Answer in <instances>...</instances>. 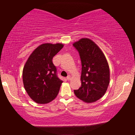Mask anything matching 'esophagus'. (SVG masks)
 <instances>
[{
	"instance_id": "obj_1",
	"label": "esophagus",
	"mask_w": 135,
	"mask_h": 135,
	"mask_svg": "<svg viewBox=\"0 0 135 135\" xmlns=\"http://www.w3.org/2000/svg\"><path fill=\"white\" fill-rule=\"evenodd\" d=\"M67 79L68 80H71V76L68 75V76L67 77Z\"/></svg>"
}]
</instances>
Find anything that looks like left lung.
I'll return each mask as SVG.
<instances>
[{
	"instance_id": "obj_1",
	"label": "left lung",
	"mask_w": 135,
	"mask_h": 135,
	"mask_svg": "<svg viewBox=\"0 0 135 135\" xmlns=\"http://www.w3.org/2000/svg\"><path fill=\"white\" fill-rule=\"evenodd\" d=\"M81 63V87L74 92L87 103L97 101L105 95L109 83V69L103 52L89 38H83L73 43Z\"/></svg>"
}]
</instances>
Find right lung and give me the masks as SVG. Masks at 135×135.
I'll use <instances>...</instances> for the list:
<instances>
[{"label": "right lung", "mask_w": 135, "mask_h": 135, "mask_svg": "<svg viewBox=\"0 0 135 135\" xmlns=\"http://www.w3.org/2000/svg\"><path fill=\"white\" fill-rule=\"evenodd\" d=\"M61 43H44L33 52L22 71V80L27 93L36 103H49L58 95L62 80L57 76L52 62L62 48Z\"/></svg>", "instance_id": "add662e5"}]
</instances>
